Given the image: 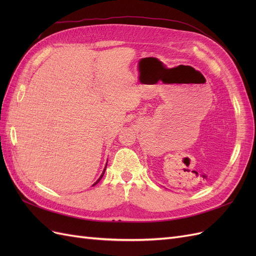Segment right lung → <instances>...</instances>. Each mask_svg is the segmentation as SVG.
<instances>
[{"instance_id": "right-lung-1", "label": "right lung", "mask_w": 256, "mask_h": 256, "mask_svg": "<svg viewBox=\"0 0 256 256\" xmlns=\"http://www.w3.org/2000/svg\"><path fill=\"white\" fill-rule=\"evenodd\" d=\"M106 164H108V162H106ZM106 166H104V171H102V175H100V177L98 178V180L94 182V184H92V186H95V184H97L99 182H100V180H102V178L104 177V172H106Z\"/></svg>"}]
</instances>
